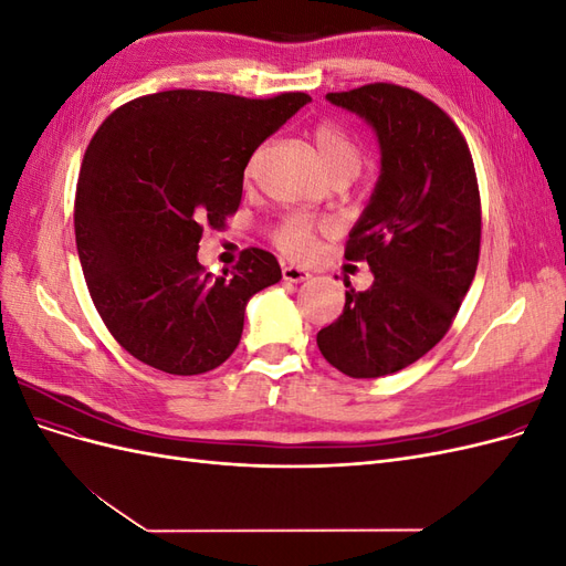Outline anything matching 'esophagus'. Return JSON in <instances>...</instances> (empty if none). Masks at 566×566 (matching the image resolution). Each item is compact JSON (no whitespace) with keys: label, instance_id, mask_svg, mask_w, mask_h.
<instances>
[{"label":"esophagus","instance_id":"34e87169","mask_svg":"<svg viewBox=\"0 0 566 566\" xmlns=\"http://www.w3.org/2000/svg\"><path fill=\"white\" fill-rule=\"evenodd\" d=\"M283 279L290 281V283H302V281H310L312 273L306 271V269H302V266L287 264V266H283Z\"/></svg>","mask_w":566,"mask_h":566}]
</instances>
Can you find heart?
I'll return each instance as SVG.
<instances>
[{"instance_id":"heart-1","label":"heart","mask_w":566,"mask_h":566,"mask_svg":"<svg viewBox=\"0 0 566 566\" xmlns=\"http://www.w3.org/2000/svg\"><path fill=\"white\" fill-rule=\"evenodd\" d=\"M312 142H314L316 156H318V163H321L325 175L328 177L337 175V172L349 175V177L356 175L361 156H358V146L354 144V139L345 129H339L333 123H321L312 129ZM250 169H252V165H250ZM318 231H325V227L314 224L310 217L295 214V217L285 219L279 227L276 245L285 254L304 260V256H310L314 252Z\"/></svg>"}]
</instances>
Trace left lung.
<instances>
[{
	"label": "left lung",
	"instance_id": "8db88e82",
	"mask_svg": "<svg viewBox=\"0 0 566 566\" xmlns=\"http://www.w3.org/2000/svg\"><path fill=\"white\" fill-rule=\"evenodd\" d=\"M375 132L380 177L349 231L347 260H366L373 285L349 283L345 310L316 345L349 378H382L447 335L472 285L482 208L470 148L432 101L397 84L325 96Z\"/></svg>",
	"mask_w": 566,
	"mask_h": 566
}]
</instances>
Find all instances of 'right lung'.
Here are the masks:
<instances>
[{"label":"right lung","mask_w":566,"mask_h":566,"mask_svg":"<svg viewBox=\"0 0 566 566\" xmlns=\"http://www.w3.org/2000/svg\"><path fill=\"white\" fill-rule=\"evenodd\" d=\"M312 96L172 90L117 108L84 153L75 241L90 295L134 358L169 375L221 366L252 295L281 281L260 248L221 276L198 262L202 227H224L260 144Z\"/></svg>","instance_id":"right-lung-1"}]
</instances>
